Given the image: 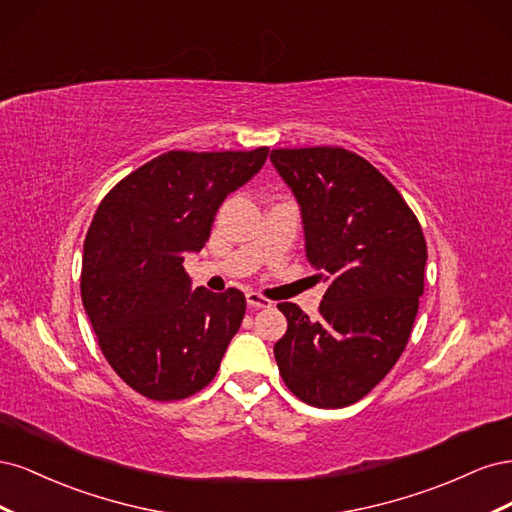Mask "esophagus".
<instances>
[{
  "label": "esophagus",
  "instance_id": "obj_1",
  "mask_svg": "<svg viewBox=\"0 0 512 512\" xmlns=\"http://www.w3.org/2000/svg\"><path fill=\"white\" fill-rule=\"evenodd\" d=\"M245 299H247V305L256 307V309H260V307H271V305H273L269 299H265V297H262V294H258V292H247Z\"/></svg>",
  "mask_w": 512,
  "mask_h": 512
}]
</instances>
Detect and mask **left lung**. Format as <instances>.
Listing matches in <instances>:
<instances>
[{"label":"left lung","mask_w":512,"mask_h":512,"mask_svg":"<svg viewBox=\"0 0 512 512\" xmlns=\"http://www.w3.org/2000/svg\"><path fill=\"white\" fill-rule=\"evenodd\" d=\"M271 162L299 203L309 265L329 284L316 318L277 305L288 329L275 361L305 404L344 408L374 389L408 344L423 297V228L393 183L348 149H273Z\"/></svg>","instance_id":"1"}]
</instances>
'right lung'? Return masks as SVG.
<instances>
[{"label":"right lung","instance_id":"1","mask_svg":"<svg viewBox=\"0 0 512 512\" xmlns=\"http://www.w3.org/2000/svg\"><path fill=\"white\" fill-rule=\"evenodd\" d=\"M254 151H168L104 196L83 245L81 297L117 376L156 401L215 378L245 316L237 288L192 290L185 254L203 250L230 192L267 162Z\"/></svg>","mask_w":512,"mask_h":512}]
</instances>
